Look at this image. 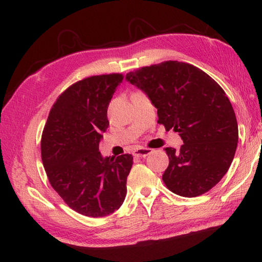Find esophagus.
<instances>
[{"label": "esophagus", "instance_id": "obj_1", "mask_svg": "<svg viewBox=\"0 0 262 262\" xmlns=\"http://www.w3.org/2000/svg\"><path fill=\"white\" fill-rule=\"evenodd\" d=\"M152 154V149H149V147H139V149H136L134 152H133V155L135 157H146L147 155Z\"/></svg>", "mask_w": 262, "mask_h": 262}]
</instances>
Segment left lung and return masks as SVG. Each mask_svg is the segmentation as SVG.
<instances>
[{"mask_svg": "<svg viewBox=\"0 0 262 262\" xmlns=\"http://www.w3.org/2000/svg\"><path fill=\"white\" fill-rule=\"evenodd\" d=\"M147 95L158 123L178 132L183 144L166 147L163 181L170 191L196 197L220 182L234 159L238 125L229 98L201 69L178 60L144 66L126 75Z\"/></svg>", "mask_w": 262, "mask_h": 262, "instance_id": "8db88e82", "label": "left lung"}]
</instances>
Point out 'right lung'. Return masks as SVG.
Instances as JSON below:
<instances>
[{
	"label": "right lung",
	"instance_id": "obj_1",
	"mask_svg": "<svg viewBox=\"0 0 262 262\" xmlns=\"http://www.w3.org/2000/svg\"><path fill=\"white\" fill-rule=\"evenodd\" d=\"M120 73L73 83L52 105L41 139V158L51 187L82 215L102 217L125 201L132 155L103 158L98 150L108 127L107 106Z\"/></svg>",
	"mask_w": 262,
	"mask_h": 262
}]
</instances>
